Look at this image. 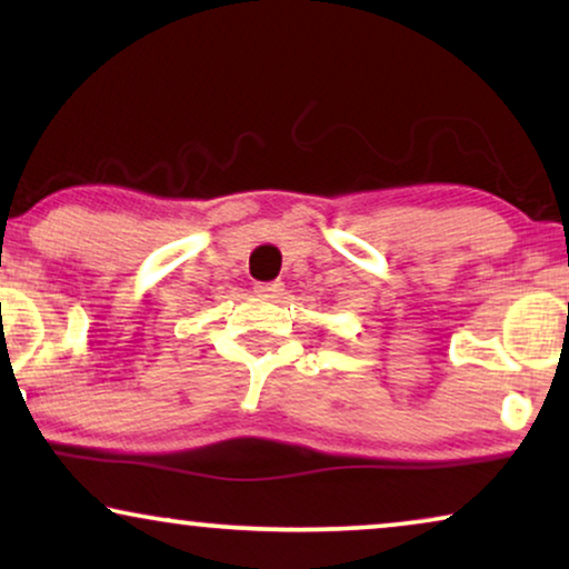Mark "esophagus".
I'll return each mask as SVG.
<instances>
[{
    "mask_svg": "<svg viewBox=\"0 0 569 569\" xmlns=\"http://www.w3.org/2000/svg\"><path fill=\"white\" fill-rule=\"evenodd\" d=\"M253 292L261 295V298H279V292H282V282H256Z\"/></svg>",
    "mask_w": 569,
    "mask_h": 569,
    "instance_id": "obj_1",
    "label": "esophagus"
}]
</instances>
